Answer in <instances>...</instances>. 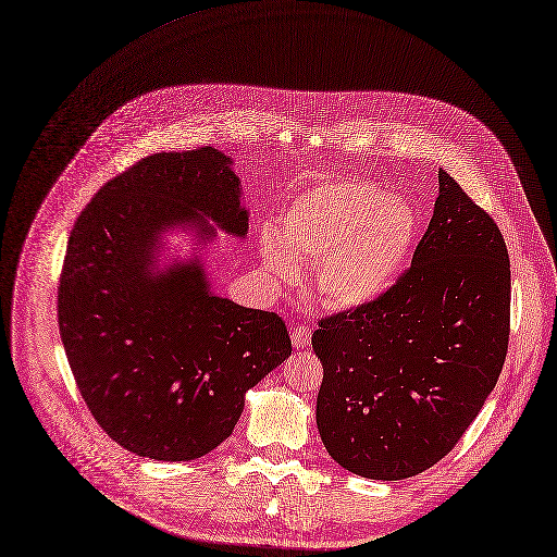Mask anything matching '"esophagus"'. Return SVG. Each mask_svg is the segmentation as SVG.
Segmentation results:
<instances>
[{
  "label": "esophagus",
  "mask_w": 557,
  "mask_h": 557,
  "mask_svg": "<svg viewBox=\"0 0 557 557\" xmlns=\"http://www.w3.org/2000/svg\"><path fill=\"white\" fill-rule=\"evenodd\" d=\"M311 342V331L307 326H296L292 331V344L294 348H307Z\"/></svg>",
  "instance_id": "obj_1"
}]
</instances>
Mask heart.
<instances>
[{"mask_svg": "<svg viewBox=\"0 0 557 557\" xmlns=\"http://www.w3.org/2000/svg\"><path fill=\"white\" fill-rule=\"evenodd\" d=\"M419 220L401 198L380 187L333 182L298 196L261 237L265 268L283 281L298 274L296 259L315 261V289L326 307L355 309L384 294L401 274Z\"/></svg>", "mask_w": 557, "mask_h": 557, "instance_id": "1", "label": "heart"}]
</instances>
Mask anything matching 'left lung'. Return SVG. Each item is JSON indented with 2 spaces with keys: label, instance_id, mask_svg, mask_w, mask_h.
I'll return each instance as SVG.
<instances>
[{
  "label": "left lung",
  "instance_id": "obj_1",
  "mask_svg": "<svg viewBox=\"0 0 557 557\" xmlns=\"http://www.w3.org/2000/svg\"><path fill=\"white\" fill-rule=\"evenodd\" d=\"M510 259L497 222L445 171L410 268L363 307L318 322L326 451L370 480L445 458L482 410L508 355Z\"/></svg>",
  "mask_w": 557,
  "mask_h": 557
}]
</instances>
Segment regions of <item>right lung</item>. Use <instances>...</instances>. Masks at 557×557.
Listing matches in <instances>:
<instances>
[{"label": "right lung", "mask_w": 557, "mask_h": 557, "mask_svg": "<svg viewBox=\"0 0 557 557\" xmlns=\"http://www.w3.org/2000/svg\"><path fill=\"white\" fill-rule=\"evenodd\" d=\"M231 158L202 147L143 158L79 213L58 287V324L77 388L121 447L194 460L231 436L244 395L292 355L285 322L209 292L198 261L153 274L162 228L209 215L248 231ZM213 228L200 226V235Z\"/></svg>", "instance_id": "obj_1"}]
</instances>
